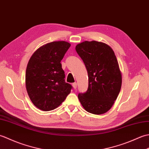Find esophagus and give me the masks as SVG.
Returning a JSON list of instances; mask_svg holds the SVG:
<instances>
[{
	"label": "esophagus",
	"mask_w": 149,
	"mask_h": 149,
	"mask_svg": "<svg viewBox=\"0 0 149 149\" xmlns=\"http://www.w3.org/2000/svg\"><path fill=\"white\" fill-rule=\"evenodd\" d=\"M72 86L73 88H74V89H76L77 88V83H74L72 84Z\"/></svg>",
	"instance_id": "1"
}]
</instances>
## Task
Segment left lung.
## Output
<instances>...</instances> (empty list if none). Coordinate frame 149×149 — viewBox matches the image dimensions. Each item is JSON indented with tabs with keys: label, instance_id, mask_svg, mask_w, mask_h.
<instances>
[{
	"label": "left lung",
	"instance_id": "1",
	"mask_svg": "<svg viewBox=\"0 0 149 149\" xmlns=\"http://www.w3.org/2000/svg\"><path fill=\"white\" fill-rule=\"evenodd\" d=\"M75 50L88 75L86 92L78 98L86 111L101 115L111 108L122 86V74L115 52L107 44L97 41L79 43Z\"/></svg>",
	"mask_w": 149,
	"mask_h": 149
}]
</instances>
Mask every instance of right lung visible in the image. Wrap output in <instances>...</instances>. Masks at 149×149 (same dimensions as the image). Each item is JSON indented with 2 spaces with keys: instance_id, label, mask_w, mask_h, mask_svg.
<instances>
[{
  "instance_id": "add662e5",
  "label": "right lung",
  "mask_w": 149,
  "mask_h": 149,
  "mask_svg": "<svg viewBox=\"0 0 149 149\" xmlns=\"http://www.w3.org/2000/svg\"><path fill=\"white\" fill-rule=\"evenodd\" d=\"M70 45L65 41L47 43L38 49L28 62L26 90L34 105L41 110L56 109L70 93L72 87L65 81L61 64Z\"/></svg>"
}]
</instances>
